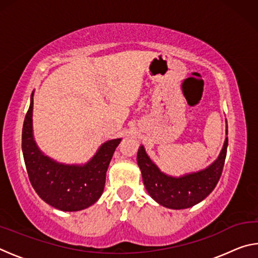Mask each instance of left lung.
Returning <instances> with one entry per match:
<instances>
[{"instance_id": "8db88e82", "label": "left lung", "mask_w": 258, "mask_h": 258, "mask_svg": "<svg viewBox=\"0 0 258 258\" xmlns=\"http://www.w3.org/2000/svg\"><path fill=\"white\" fill-rule=\"evenodd\" d=\"M226 149L228 138L225 139L220 156L213 164L202 171L180 177H173L160 172L147 155L143 146L139 148L137 159L148 194L161 206L184 209L203 202L215 189L223 171Z\"/></svg>"}]
</instances>
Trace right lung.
Wrapping results in <instances>:
<instances>
[{"mask_svg":"<svg viewBox=\"0 0 258 258\" xmlns=\"http://www.w3.org/2000/svg\"><path fill=\"white\" fill-rule=\"evenodd\" d=\"M33 93L26 113L21 147L29 181L36 194L50 206L63 212H77L101 197L106 173L121 139L104 142L85 165H64L38 149L33 137Z\"/></svg>","mask_w":258,"mask_h":258,"instance_id":"obj_1","label":"right lung"}]
</instances>
